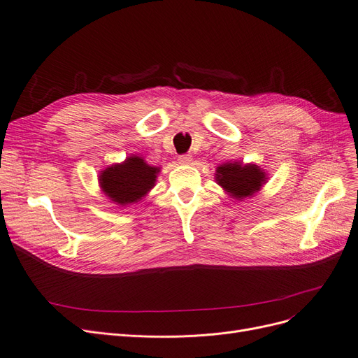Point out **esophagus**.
<instances>
[{
    "label": "esophagus",
    "mask_w": 358,
    "mask_h": 358,
    "mask_svg": "<svg viewBox=\"0 0 358 358\" xmlns=\"http://www.w3.org/2000/svg\"><path fill=\"white\" fill-rule=\"evenodd\" d=\"M193 161V157L190 154H182L178 157V162L182 165H189Z\"/></svg>",
    "instance_id": "34e87169"
}]
</instances>
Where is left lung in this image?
Instances as JSON below:
<instances>
[{
	"instance_id": "8db88e82",
	"label": "left lung",
	"mask_w": 358,
	"mask_h": 358,
	"mask_svg": "<svg viewBox=\"0 0 358 358\" xmlns=\"http://www.w3.org/2000/svg\"><path fill=\"white\" fill-rule=\"evenodd\" d=\"M216 181L231 197H252L267 182V174L255 164L224 162L216 168Z\"/></svg>"
}]
</instances>
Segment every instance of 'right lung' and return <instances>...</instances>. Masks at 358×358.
<instances>
[{"instance_id": "add662e5", "label": "right lung", "mask_w": 358, "mask_h": 358, "mask_svg": "<svg viewBox=\"0 0 358 358\" xmlns=\"http://www.w3.org/2000/svg\"><path fill=\"white\" fill-rule=\"evenodd\" d=\"M158 166H150L143 158L131 155L122 164L107 166L100 173L99 182L103 193L120 206L136 203L148 194L157 181Z\"/></svg>"}]
</instances>
